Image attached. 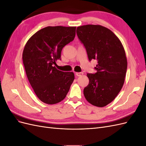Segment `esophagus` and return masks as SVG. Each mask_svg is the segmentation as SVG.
<instances>
[{
	"label": "esophagus",
	"mask_w": 146,
	"mask_h": 146,
	"mask_svg": "<svg viewBox=\"0 0 146 146\" xmlns=\"http://www.w3.org/2000/svg\"><path fill=\"white\" fill-rule=\"evenodd\" d=\"M83 74V72H76V76H77V77L82 76Z\"/></svg>",
	"instance_id": "34e87169"
}]
</instances>
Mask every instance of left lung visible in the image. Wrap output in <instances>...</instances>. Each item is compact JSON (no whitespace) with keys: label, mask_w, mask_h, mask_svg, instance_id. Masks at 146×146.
Segmentation results:
<instances>
[{"label":"left lung","mask_w":146,"mask_h":146,"mask_svg":"<svg viewBox=\"0 0 146 146\" xmlns=\"http://www.w3.org/2000/svg\"><path fill=\"white\" fill-rule=\"evenodd\" d=\"M79 40L85 47L88 59L98 61L97 72L87 74L89 84L84 88L86 100L103 107L116 98L124 83L127 61L119 38L108 29L99 25L77 28Z\"/></svg>","instance_id":"1"}]
</instances>
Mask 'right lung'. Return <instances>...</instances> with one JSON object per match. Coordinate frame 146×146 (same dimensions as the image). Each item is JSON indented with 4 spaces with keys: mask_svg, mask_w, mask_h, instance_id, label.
<instances>
[{
    "mask_svg": "<svg viewBox=\"0 0 146 146\" xmlns=\"http://www.w3.org/2000/svg\"><path fill=\"white\" fill-rule=\"evenodd\" d=\"M76 27L55 26L38 31L26 43L23 60L26 74L38 98L44 103L55 104L67 95L74 80L72 72L56 69L63 48L74 40Z\"/></svg>",
    "mask_w": 146,
    "mask_h": 146,
    "instance_id": "1",
    "label": "right lung"
}]
</instances>
